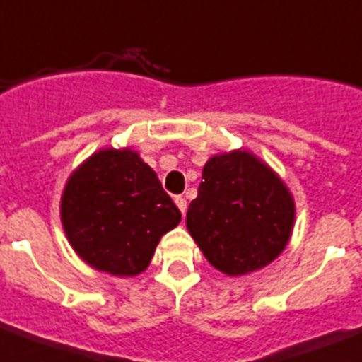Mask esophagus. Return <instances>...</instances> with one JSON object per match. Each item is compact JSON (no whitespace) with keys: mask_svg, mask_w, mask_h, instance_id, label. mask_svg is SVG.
<instances>
[{"mask_svg":"<svg viewBox=\"0 0 362 362\" xmlns=\"http://www.w3.org/2000/svg\"><path fill=\"white\" fill-rule=\"evenodd\" d=\"M174 202H175V205H177L181 213H183V214L187 213V199H185L183 196H175Z\"/></svg>","mask_w":362,"mask_h":362,"instance_id":"1","label":"esophagus"}]
</instances>
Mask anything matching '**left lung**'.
<instances>
[{
  "mask_svg": "<svg viewBox=\"0 0 362 362\" xmlns=\"http://www.w3.org/2000/svg\"><path fill=\"white\" fill-rule=\"evenodd\" d=\"M187 228L205 259L228 276L270 264L288 244L296 216L281 177L246 149L214 155L203 166Z\"/></svg>",
  "mask_w": 362,
  "mask_h": 362,
  "instance_id": "8db88e82",
  "label": "left lung"
}]
</instances>
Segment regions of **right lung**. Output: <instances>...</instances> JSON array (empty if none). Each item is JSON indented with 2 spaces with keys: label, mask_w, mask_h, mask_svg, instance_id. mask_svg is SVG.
Instances as JSON below:
<instances>
[{
  "label": "right lung",
  "mask_w": 362,
  "mask_h": 362,
  "mask_svg": "<svg viewBox=\"0 0 362 362\" xmlns=\"http://www.w3.org/2000/svg\"><path fill=\"white\" fill-rule=\"evenodd\" d=\"M61 220L86 264L133 277L148 268L160 237L181 222V213L136 151L107 148L68 177Z\"/></svg>",
  "instance_id": "obj_1"
}]
</instances>
